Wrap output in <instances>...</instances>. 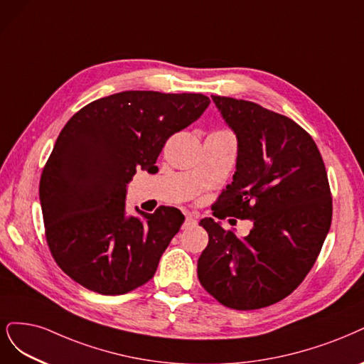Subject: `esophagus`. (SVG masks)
Returning a JSON list of instances; mask_svg holds the SVG:
<instances>
[{"label": "esophagus", "instance_id": "1", "mask_svg": "<svg viewBox=\"0 0 364 364\" xmlns=\"http://www.w3.org/2000/svg\"><path fill=\"white\" fill-rule=\"evenodd\" d=\"M196 218L193 217V215H186V218H185V223H183V225L182 228L183 229H188V228H193V225H196Z\"/></svg>", "mask_w": 364, "mask_h": 364}]
</instances>
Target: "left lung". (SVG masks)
<instances>
[{
	"label": "left lung",
	"instance_id": "1",
	"mask_svg": "<svg viewBox=\"0 0 364 364\" xmlns=\"http://www.w3.org/2000/svg\"><path fill=\"white\" fill-rule=\"evenodd\" d=\"M212 101L237 140L236 171L215 203L218 218L252 220L244 237L220 221L197 262L205 289L230 309L271 306L294 292L315 265L331 225L327 171L311 136L289 117L242 99Z\"/></svg>",
	"mask_w": 364,
	"mask_h": 364
}]
</instances>
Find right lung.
Segmentation results:
<instances>
[{
    "mask_svg": "<svg viewBox=\"0 0 364 364\" xmlns=\"http://www.w3.org/2000/svg\"><path fill=\"white\" fill-rule=\"evenodd\" d=\"M209 104L200 93L132 90L70 117L43 168L39 197L49 250L72 280L122 295L154 277L185 217L170 206L128 215V183L140 167L154 170L168 136Z\"/></svg>",
    "mask_w": 364,
    "mask_h": 364,
    "instance_id": "obj_1",
    "label": "right lung"
}]
</instances>
